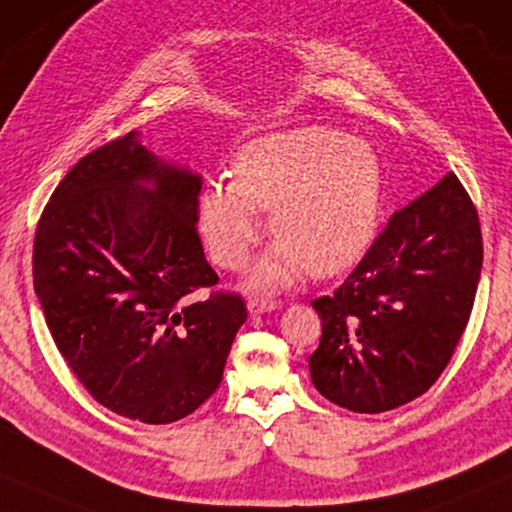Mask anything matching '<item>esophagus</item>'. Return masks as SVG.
<instances>
[{
    "mask_svg": "<svg viewBox=\"0 0 512 512\" xmlns=\"http://www.w3.org/2000/svg\"><path fill=\"white\" fill-rule=\"evenodd\" d=\"M278 308V301L273 299H250L248 301V311L250 315H264V313H271Z\"/></svg>",
    "mask_w": 512,
    "mask_h": 512,
    "instance_id": "obj_1",
    "label": "esophagus"
}]
</instances>
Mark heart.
<instances>
[{
	"instance_id": "obj_1",
	"label": "heart",
	"mask_w": 512,
	"mask_h": 512,
	"mask_svg": "<svg viewBox=\"0 0 512 512\" xmlns=\"http://www.w3.org/2000/svg\"><path fill=\"white\" fill-rule=\"evenodd\" d=\"M383 197V160L369 141L301 125L246 143L234 181L201 190L199 225L215 262L241 269L262 236L259 211H271L278 241L257 262L250 285L273 290L304 269L327 278L357 264L378 234Z\"/></svg>"
}]
</instances>
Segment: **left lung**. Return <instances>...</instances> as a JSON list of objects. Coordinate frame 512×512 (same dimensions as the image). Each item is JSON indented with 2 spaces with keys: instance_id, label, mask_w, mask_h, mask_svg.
<instances>
[{
  "instance_id": "obj_1",
  "label": "left lung",
  "mask_w": 512,
  "mask_h": 512,
  "mask_svg": "<svg viewBox=\"0 0 512 512\" xmlns=\"http://www.w3.org/2000/svg\"><path fill=\"white\" fill-rule=\"evenodd\" d=\"M480 269L478 213L448 174L392 215L331 297L313 301L322 320L308 357L315 390L355 413L427 392L464 334Z\"/></svg>"
}]
</instances>
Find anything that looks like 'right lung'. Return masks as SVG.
I'll return each mask as SVG.
<instances>
[{
	"mask_svg": "<svg viewBox=\"0 0 512 512\" xmlns=\"http://www.w3.org/2000/svg\"><path fill=\"white\" fill-rule=\"evenodd\" d=\"M201 176L129 132L55 187L34 239V292L69 369L113 413L190 415L218 390L248 318L218 283L199 222Z\"/></svg>",
	"mask_w": 512,
	"mask_h": 512,
	"instance_id": "obj_1",
	"label": "right lung"
}]
</instances>
